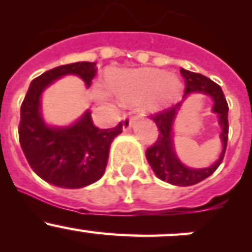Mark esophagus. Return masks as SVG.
I'll return each mask as SVG.
<instances>
[{"mask_svg":"<svg viewBox=\"0 0 252 252\" xmlns=\"http://www.w3.org/2000/svg\"><path fill=\"white\" fill-rule=\"evenodd\" d=\"M138 119V117L136 116H124L123 117V130H129L131 126V124L134 123V122Z\"/></svg>","mask_w":252,"mask_h":252,"instance_id":"obj_1","label":"esophagus"}]
</instances>
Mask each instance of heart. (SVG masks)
I'll return each instance as SVG.
<instances>
[{
    "label": "heart",
    "instance_id": "1",
    "mask_svg": "<svg viewBox=\"0 0 252 252\" xmlns=\"http://www.w3.org/2000/svg\"><path fill=\"white\" fill-rule=\"evenodd\" d=\"M112 93L126 101L144 98L151 108H159L173 102L180 91V83L174 75L161 69L146 68L116 74L108 80ZM96 98L107 100L105 91L96 90Z\"/></svg>",
    "mask_w": 252,
    "mask_h": 252
}]
</instances>
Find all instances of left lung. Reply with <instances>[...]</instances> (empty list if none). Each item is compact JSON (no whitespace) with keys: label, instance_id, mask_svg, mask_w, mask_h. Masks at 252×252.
Masks as SVG:
<instances>
[{"label":"left lung","instance_id":"1","mask_svg":"<svg viewBox=\"0 0 252 252\" xmlns=\"http://www.w3.org/2000/svg\"><path fill=\"white\" fill-rule=\"evenodd\" d=\"M180 74L185 80L184 96L190 93H204L210 95L215 101L213 112L217 113L220 126H222V134H220V139L223 142L222 154H220V159L208 168L191 169L180 163L174 154L173 142H172V124L180 107V103H175L164 110L150 114L156 123L159 133L155 144L146 150V158L151 168L161 180L169 184L179 185V187H190L210 177L222 163L225 150H227L228 131H229V124H228L229 107H228L227 100L220 86L210 78L185 69H180Z\"/></svg>","mask_w":252,"mask_h":252}]
</instances>
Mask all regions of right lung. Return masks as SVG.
<instances>
[{
	"label": "right lung",
	"instance_id": "obj_1",
	"mask_svg": "<svg viewBox=\"0 0 252 252\" xmlns=\"http://www.w3.org/2000/svg\"><path fill=\"white\" fill-rule=\"evenodd\" d=\"M95 62L60 65L35 78L20 107L18 133L23 152L32 171L56 187L78 189L97 182L108 161L112 140L123 130V124L100 129L90 112L68 128H50L40 114V96L48 84L65 74H77L90 86L96 77Z\"/></svg>",
	"mask_w": 252,
	"mask_h": 252
}]
</instances>
